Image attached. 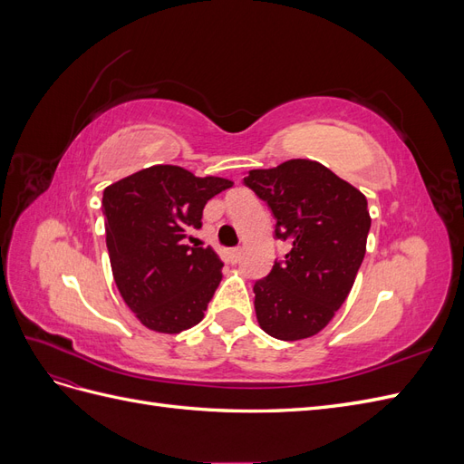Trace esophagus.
I'll use <instances>...</instances> for the list:
<instances>
[{"label":"esophagus","instance_id":"obj_1","mask_svg":"<svg viewBox=\"0 0 464 464\" xmlns=\"http://www.w3.org/2000/svg\"><path fill=\"white\" fill-rule=\"evenodd\" d=\"M228 259H230V263H237V261H240V259H242V249H240V247L230 249Z\"/></svg>","mask_w":464,"mask_h":464}]
</instances>
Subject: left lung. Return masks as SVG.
<instances>
[{
  "mask_svg": "<svg viewBox=\"0 0 464 464\" xmlns=\"http://www.w3.org/2000/svg\"><path fill=\"white\" fill-rule=\"evenodd\" d=\"M244 184L271 207L276 237L290 244L254 286L259 327L278 341L310 339L344 304L366 256V195L307 159L249 170Z\"/></svg>",
  "mask_w": 464,
  "mask_h": 464,
  "instance_id": "left-lung-1",
  "label": "left lung"
}]
</instances>
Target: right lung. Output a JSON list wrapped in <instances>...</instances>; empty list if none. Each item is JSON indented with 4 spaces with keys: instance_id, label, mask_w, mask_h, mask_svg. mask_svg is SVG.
I'll list each match as a JSON object with an SVG mask.
<instances>
[{
    "instance_id": "obj_1",
    "label": "right lung",
    "mask_w": 464,
    "mask_h": 464,
    "mask_svg": "<svg viewBox=\"0 0 464 464\" xmlns=\"http://www.w3.org/2000/svg\"><path fill=\"white\" fill-rule=\"evenodd\" d=\"M232 179L157 164L104 189L106 246L123 302L150 331L176 334L203 319L222 280L213 247L188 246L203 207Z\"/></svg>"
}]
</instances>
